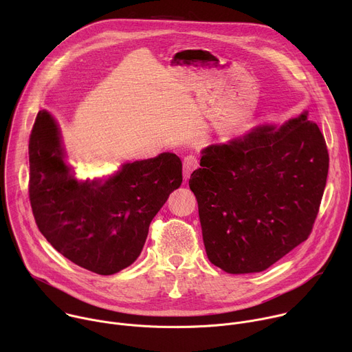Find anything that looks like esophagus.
<instances>
[{"mask_svg": "<svg viewBox=\"0 0 352 352\" xmlns=\"http://www.w3.org/2000/svg\"><path fill=\"white\" fill-rule=\"evenodd\" d=\"M182 164H184V177H185V179L189 178L190 174L199 167V162H197L196 156H193V155H189V156L184 157Z\"/></svg>", "mask_w": 352, "mask_h": 352, "instance_id": "1", "label": "esophagus"}]
</instances>
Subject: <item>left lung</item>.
I'll list each match as a JSON object with an SVG mask.
<instances>
[{"label": "left lung", "instance_id": "1", "mask_svg": "<svg viewBox=\"0 0 352 352\" xmlns=\"http://www.w3.org/2000/svg\"><path fill=\"white\" fill-rule=\"evenodd\" d=\"M189 186L209 261L231 274L263 272L308 239L329 171L324 136L307 113L212 144Z\"/></svg>", "mask_w": 352, "mask_h": 352}]
</instances>
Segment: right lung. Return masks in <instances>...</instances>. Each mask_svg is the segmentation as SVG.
<instances>
[{
    "label": "right lung",
    "mask_w": 352,
    "mask_h": 352,
    "mask_svg": "<svg viewBox=\"0 0 352 352\" xmlns=\"http://www.w3.org/2000/svg\"><path fill=\"white\" fill-rule=\"evenodd\" d=\"M29 199L40 232L75 265L109 276L140 255L148 226L182 184L174 153L124 164L103 184H79L56 121L38 111L29 138Z\"/></svg>",
    "instance_id": "obj_1"
}]
</instances>
